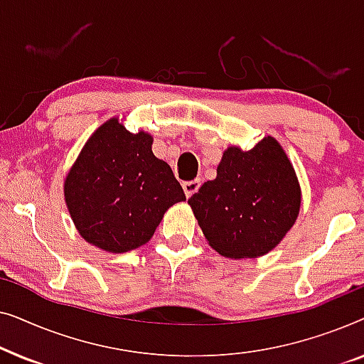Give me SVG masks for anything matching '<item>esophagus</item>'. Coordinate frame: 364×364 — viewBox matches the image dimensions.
<instances>
[{
  "mask_svg": "<svg viewBox=\"0 0 364 364\" xmlns=\"http://www.w3.org/2000/svg\"><path fill=\"white\" fill-rule=\"evenodd\" d=\"M182 187H183V192H186V196L192 197L193 193L198 191V187H200V181H198V178H193V181L183 182Z\"/></svg>",
  "mask_w": 364,
  "mask_h": 364,
  "instance_id": "1",
  "label": "esophagus"
}]
</instances>
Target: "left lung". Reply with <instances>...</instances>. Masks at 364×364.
Listing matches in <instances>:
<instances>
[{"instance_id":"8db88e82","label":"left lung","mask_w":364,"mask_h":364,"mask_svg":"<svg viewBox=\"0 0 364 364\" xmlns=\"http://www.w3.org/2000/svg\"><path fill=\"white\" fill-rule=\"evenodd\" d=\"M208 245L227 258H257L273 250L295 225L301 188L275 137L250 151L230 146L217 177L188 198Z\"/></svg>"}]
</instances>
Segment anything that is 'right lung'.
<instances>
[{
  "label": "right lung",
  "mask_w": 364,
  "mask_h": 364,
  "mask_svg": "<svg viewBox=\"0 0 364 364\" xmlns=\"http://www.w3.org/2000/svg\"><path fill=\"white\" fill-rule=\"evenodd\" d=\"M149 132H129L119 117L99 126L64 181V200L84 240L124 253L151 240L164 213L186 200Z\"/></svg>",
  "instance_id": "right-lung-1"
}]
</instances>
